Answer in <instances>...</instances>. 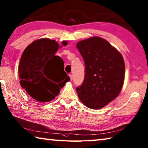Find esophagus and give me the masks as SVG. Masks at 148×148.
Masks as SVG:
<instances>
[{
  "label": "esophagus",
  "mask_w": 148,
  "mask_h": 148,
  "mask_svg": "<svg viewBox=\"0 0 148 148\" xmlns=\"http://www.w3.org/2000/svg\"><path fill=\"white\" fill-rule=\"evenodd\" d=\"M69 77H70V79H71V80L72 81V74H69Z\"/></svg>",
  "instance_id": "obj_1"
}]
</instances>
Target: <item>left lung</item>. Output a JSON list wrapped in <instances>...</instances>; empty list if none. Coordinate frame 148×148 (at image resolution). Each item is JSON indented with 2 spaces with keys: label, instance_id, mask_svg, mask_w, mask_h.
<instances>
[{
  "label": "left lung",
  "instance_id": "8db88e82",
  "mask_svg": "<svg viewBox=\"0 0 148 148\" xmlns=\"http://www.w3.org/2000/svg\"><path fill=\"white\" fill-rule=\"evenodd\" d=\"M76 47L85 65L83 82L76 88L78 97L90 108H103L122 89L125 74L123 58L108 41L97 36L79 42Z\"/></svg>",
  "mask_w": 148,
  "mask_h": 148
}]
</instances>
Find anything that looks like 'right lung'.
Returning a JSON list of instances; mask_svg holds the SVG:
<instances>
[{
	"mask_svg": "<svg viewBox=\"0 0 148 148\" xmlns=\"http://www.w3.org/2000/svg\"><path fill=\"white\" fill-rule=\"evenodd\" d=\"M67 43L63 42V45ZM59 47L55 40L42 38L29 45L21 56L20 83L31 97L39 102H48L59 94L70 80L61 57L54 56ZM64 80V81H63Z\"/></svg>",
	"mask_w": 148,
	"mask_h": 148,
	"instance_id": "1",
	"label": "right lung"
}]
</instances>
